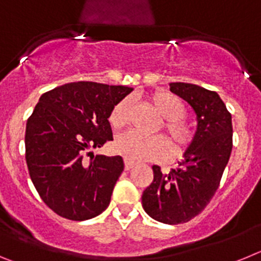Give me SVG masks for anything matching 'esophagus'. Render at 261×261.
Listing matches in <instances>:
<instances>
[{"label": "esophagus", "instance_id": "34e87169", "mask_svg": "<svg viewBox=\"0 0 261 261\" xmlns=\"http://www.w3.org/2000/svg\"><path fill=\"white\" fill-rule=\"evenodd\" d=\"M133 166H135V162H132V161H128V159H124V167H125L126 171H128V170H130Z\"/></svg>", "mask_w": 261, "mask_h": 261}]
</instances>
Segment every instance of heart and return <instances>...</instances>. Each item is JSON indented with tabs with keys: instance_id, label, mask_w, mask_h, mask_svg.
I'll use <instances>...</instances> for the list:
<instances>
[{
	"instance_id": "b5f03b06",
	"label": "heart",
	"mask_w": 261,
	"mask_h": 261,
	"mask_svg": "<svg viewBox=\"0 0 261 261\" xmlns=\"http://www.w3.org/2000/svg\"><path fill=\"white\" fill-rule=\"evenodd\" d=\"M150 102L159 114L165 117L163 128L171 142L172 153L183 156L195 141V132L184 121L187 107L180 98L166 90H156L150 95ZM132 98L121 99L114 106L110 114V123L115 129L128 125L132 114ZM115 149L121 156L132 162L141 161H163L171 153L170 144L163 136L144 137L136 132H126L117 137Z\"/></svg>"
}]
</instances>
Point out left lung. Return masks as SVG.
<instances>
[{
	"instance_id": "1",
	"label": "left lung",
	"mask_w": 261,
	"mask_h": 261,
	"mask_svg": "<svg viewBox=\"0 0 261 261\" xmlns=\"http://www.w3.org/2000/svg\"><path fill=\"white\" fill-rule=\"evenodd\" d=\"M170 86L195 110L197 130L179 167L162 174L161 167L153 166V183L142 193V206L154 220L177 225L201 213L218 190L231 154L232 124L216 91L184 82Z\"/></svg>"
}]
</instances>
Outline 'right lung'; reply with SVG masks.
Wrapping results in <instances>:
<instances>
[{"label":"right lung","instance_id":"add662e5","mask_svg":"<svg viewBox=\"0 0 261 261\" xmlns=\"http://www.w3.org/2000/svg\"><path fill=\"white\" fill-rule=\"evenodd\" d=\"M132 90L81 81L39 99L27 120L26 162L39 196L60 217L90 220L110 205L123 158L89 150L114 140L108 117Z\"/></svg>","mask_w":261,"mask_h":261}]
</instances>
